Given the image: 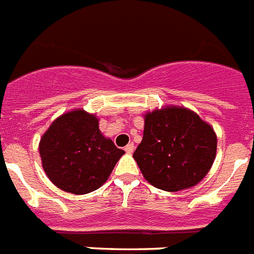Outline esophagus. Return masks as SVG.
<instances>
[{
	"label": "esophagus",
	"mask_w": 254,
	"mask_h": 254,
	"mask_svg": "<svg viewBox=\"0 0 254 254\" xmlns=\"http://www.w3.org/2000/svg\"><path fill=\"white\" fill-rule=\"evenodd\" d=\"M134 151V143H129L125 146V152L127 153H131Z\"/></svg>",
	"instance_id": "34e87169"
}]
</instances>
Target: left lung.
I'll return each mask as SVG.
<instances>
[{
  "label": "left lung",
  "mask_w": 254,
  "mask_h": 254,
  "mask_svg": "<svg viewBox=\"0 0 254 254\" xmlns=\"http://www.w3.org/2000/svg\"><path fill=\"white\" fill-rule=\"evenodd\" d=\"M217 135L185 107L169 106L144 115L143 139L133 153L147 182L164 191L195 186L216 159Z\"/></svg>",
  "instance_id": "8db88e82"
}]
</instances>
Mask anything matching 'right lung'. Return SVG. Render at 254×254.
<instances>
[{
    "label": "right lung",
    "instance_id": "obj_1",
    "mask_svg": "<svg viewBox=\"0 0 254 254\" xmlns=\"http://www.w3.org/2000/svg\"><path fill=\"white\" fill-rule=\"evenodd\" d=\"M38 150L49 180L76 195L99 189L125 153L101 133L97 116L81 108L63 114L51 124Z\"/></svg>",
    "mask_w": 254,
    "mask_h": 254
}]
</instances>
